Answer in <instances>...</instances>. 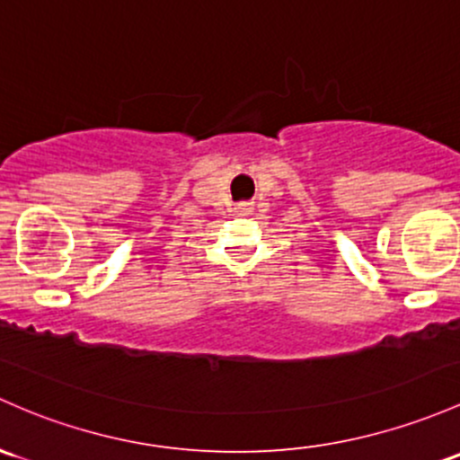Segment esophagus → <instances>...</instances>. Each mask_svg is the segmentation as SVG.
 I'll return each instance as SVG.
<instances>
[{"label":"esophagus","mask_w":460,"mask_h":460,"mask_svg":"<svg viewBox=\"0 0 460 460\" xmlns=\"http://www.w3.org/2000/svg\"><path fill=\"white\" fill-rule=\"evenodd\" d=\"M235 211L246 216V214H251V211H253V205H251V202H238V205H235Z\"/></svg>","instance_id":"obj_1"}]
</instances>
